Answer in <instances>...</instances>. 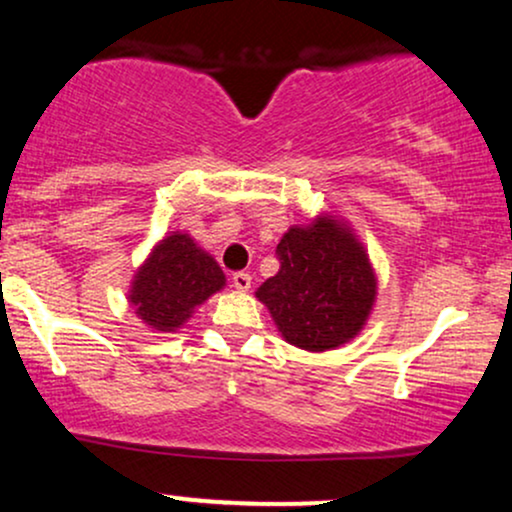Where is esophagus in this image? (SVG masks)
Listing matches in <instances>:
<instances>
[{"label": "esophagus", "mask_w": 512, "mask_h": 512, "mask_svg": "<svg viewBox=\"0 0 512 512\" xmlns=\"http://www.w3.org/2000/svg\"><path fill=\"white\" fill-rule=\"evenodd\" d=\"M252 284V276L248 272H236L233 274V286H236L238 291H248Z\"/></svg>", "instance_id": "esophagus-1"}]
</instances>
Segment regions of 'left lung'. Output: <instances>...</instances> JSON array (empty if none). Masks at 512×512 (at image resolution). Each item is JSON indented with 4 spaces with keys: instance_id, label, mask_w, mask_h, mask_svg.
I'll use <instances>...</instances> for the list:
<instances>
[{
    "instance_id": "8db88e82",
    "label": "left lung",
    "mask_w": 512,
    "mask_h": 512,
    "mask_svg": "<svg viewBox=\"0 0 512 512\" xmlns=\"http://www.w3.org/2000/svg\"><path fill=\"white\" fill-rule=\"evenodd\" d=\"M279 272L257 289L281 337L305 351L354 339L373 308L375 274L366 250L332 216L289 228L276 245Z\"/></svg>"
}]
</instances>
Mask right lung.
I'll return each mask as SVG.
<instances>
[{"mask_svg": "<svg viewBox=\"0 0 512 512\" xmlns=\"http://www.w3.org/2000/svg\"><path fill=\"white\" fill-rule=\"evenodd\" d=\"M223 284L226 276L214 257L185 233H173L156 245L134 276L129 301L146 325L173 332Z\"/></svg>", "mask_w": 512, "mask_h": 512, "instance_id": "1", "label": "right lung"}]
</instances>
